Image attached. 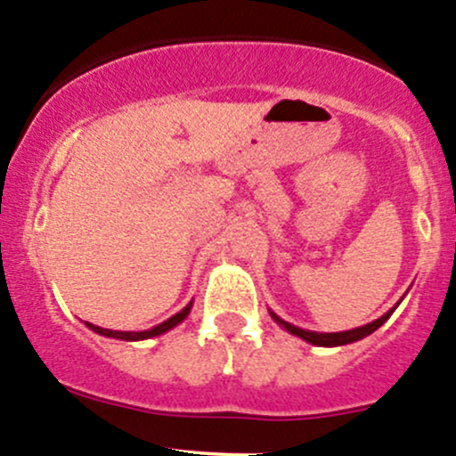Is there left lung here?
Listing matches in <instances>:
<instances>
[{
	"label": "left lung",
	"instance_id": "8db88e82",
	"mask_svg": "<svg viewBox=\"0 0 456 456\" xmlns=\"http://www.w3.org/2000/svg\"><path fill=\"white\" fill-rule=\"evenodd\" d=\"M397 304H400V301H397ZM397 304H395V308H397ZM395 308H391L389 313L382 314L380 319H376V321H371V323L362 325V328L345 330V332H310V330H301V328H297V325L286 323V321H281L275 313H271V316L277 321V323L281 325V328H286L290 334H295V337L304 338L305 343L319 345V347H337V345H347V343H354V341H361V338H365L371 332H376V330L380 328V325L385 323L387 319H389Z\"/></svg>",
	"mask_w": 456,
	"mask_h": 456
}]
</instances>
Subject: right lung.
Segmentation results:
<instances>
[{"mask_svg":"<svg viewBox=\"0 0 456 456\" xmlns=\"http://www.w3.org/2000/svg\"><path fill=\"white\" fill-rule=\"evenodd\" d=\"M191 310V301L188 305H185L181 313H176L175 316H170V319L164 321V323L155 325V328L151 330H143V332H119V330H104V328H98V325L94 323H87L89 330H94V332L102 334V337H109V338H119V341H143V338H152V337H159V334L167 332V330H172L175 325H179L181 321L185 319V316L190 314Z\"/></svg>","mask_w":456,"mask_h":456,"instance_id":"1","label":"right lung"}]
</instances>
